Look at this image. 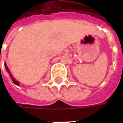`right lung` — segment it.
<instances>
[{
	"label": "right lung",
	"instance_id": "right-lung-1",
	"mask_svg": "<svg viewBox=\"0 0 123 123\" xmlns=\"http://www.w3.org/2000/svg\"><path fill=\"white\" fill-rule=\"evenodd\" d=\"M5 66H6V70H7V71H8V73L10 74V76H11V79H12V81H13V83H15V85H17V86H18V85H19V83H18V81H16V80H15V79H14V78H12V75H11V73H10V72H9V69H8V66H7L6 65H5Z\"/></svg>",
	"mask_w": 123,
	"mask_h": 123
}]
</instances>
